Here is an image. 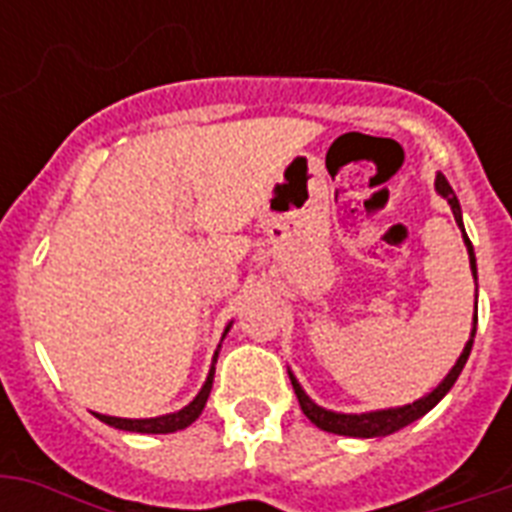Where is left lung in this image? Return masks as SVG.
I'll list each match as a JSON object with an SVG mask.
<instances>
[{
    "mask_svg": "<svg viewBox=\"0 0 512 512\" xmlns=\"http://www.w3.org/2000/svg\"><path fill=\"white\" fill-rule=\"evenodd\" d=\"M436 191L444 196L446 201H449V207H452L454 212V220H457V225H460L462 231V239H465V247H468V255H470V271H473V276H478L476 273V255H473V244H470L468 233H465V225H462V209H460V201H457V196H454L452 185H449V180H446L444 175H436ZM476 324H478V316L473 319V332H470V340L465 342V350L460 353V358H457V364L452 366V372L446 374L444 380H441V385H438L433 393H428V396L417 398L414 404H406V406H398V409H380V412H366V414H340V412H329V409H324V406L313 404L311 398L305 396V390L300 388V382L295 380V374L289 372V380H292V388H295V396L297 401H300V409H303V414L308 417V420L316 425V428L327 430V433H337V436H353V438H374V436H390V433H396V430L406 428L409 422L420 420L422 414H428L433 406L441 401V398L452 390V385L457 382V377H460L462 366H465V361H468L470 356V348H473V337H476Z\"/></svg>",
    "mask_w": 512,
    "mask_h": 512,
    "instance_id": "obj_1",
    "label": "left lung"
}]
</instances>
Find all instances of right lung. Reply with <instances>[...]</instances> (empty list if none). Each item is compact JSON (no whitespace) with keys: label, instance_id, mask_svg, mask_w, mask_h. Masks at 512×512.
I'll use <instances>...</instances> for the list:
<instances>
[{"label":"right lung","instance_id":"1","mask_svg":"<svg viewBox=\"0 0 512 512\" xmlns=\"http://www.w3.org/2000/svg\"><path fill=\"white\" fill-rule=\"evenodd\" d=\"M228 329L231 327H225V332H228ZM215 364H217V350H215V358H212V369H209L207 374V382L201 385L199 396L193 398L188 406H183L180 412L162 414V417H148V420H124V417H108V414H95V417H98L100 422L111 425V428L130 430V433H175V430L188 428V425L199 420V414L204 412L209 390H212V380H215Z\"/></svg>","mask_w":512,"mask_h":512}]
</instances>
